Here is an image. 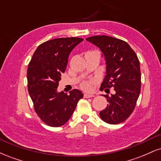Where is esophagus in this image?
<instances>
[{"mask_svg": "<svg viewBox=\"0 0 161 161\" xmlns=\"http://www.w3.org/2000/svg\"><path fill=\"white\" fill-rule=\"evenodd\" d=\"M95 97V95H92V94H84V97H86V98H88V97Z\"/></svg>", "mask_w": 161, "mask_h": 161, "instance_id": "34e87169", "label": "esophagus"}]
</instances>
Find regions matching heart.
<instances>
[{
	"label": "heart",
	"instance_id": "heart-1",
	"mask_svg": "<svg viewBox=\"0 0 161 161\" xmlns=\"http://www.w3.org/2000/svg\"><path fill=\"white\" fill-rule=\"evenodd\" d=\"M96 82L95 79H92L89 81H85L81 84V88L86 91H90L92 88V85Z\"/></svg>",
	"mask_w": 161,
	"mask_h": 161
}]
</instances>
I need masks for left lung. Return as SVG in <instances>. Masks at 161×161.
Returning a JSON list of instances; mask_svg holds the SVG:
<instances>
[{"mask_svg": "<svg viewBox=\"0 0 161 161\" xmlns=\"http://www.w3.org/2000/svg\"><path fill=\"white\" fill-rule=\"evenodd\" d=\"M86 41L97 46L106 61V75L100 90L108 104L100 112L101 119L110 124L125 121L134 110L141 91V71L137 55L127 42L107 36H95Z\"/></svg>", "mask_w": 161, "mask_h": 161, "instance_id": "8db88e82", "label": "left lung"}]
</instances>
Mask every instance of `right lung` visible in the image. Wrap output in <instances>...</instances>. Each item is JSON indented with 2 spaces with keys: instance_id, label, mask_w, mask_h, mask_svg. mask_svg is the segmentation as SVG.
Instances as JSON below:
<instances>
[{
  "instance_id": "right-lung-1",
  "label": "right lung",
  "mask_w": 161,
  "mask_h": 161,
  "mask_svg": "<svg viewBox=\"0 0 161 161\" xmlns=\"http://www.w3.org/2000/svg\"><path fill=\"white\" fill-rule=\"evenodd\" d=\"M83 41L80 38H60L44 42L37 47L27 70L28 90L36 114L47 125L61 126L69 119L78 101L80 90L69 93L57 92L59 81L65 72L73 48Z\"/></svg>"
}]
</instances>
